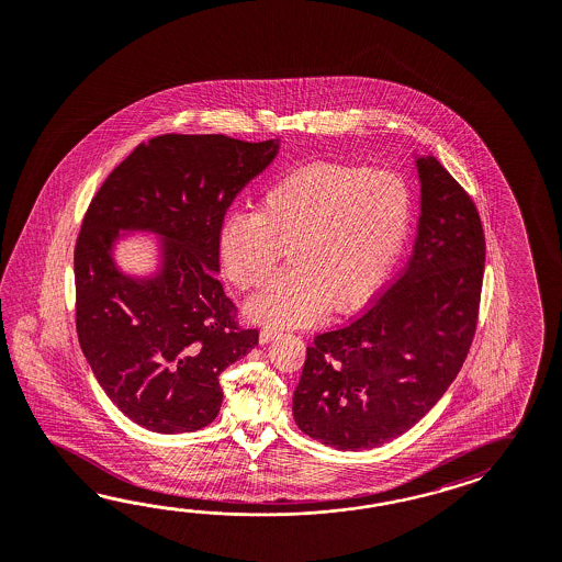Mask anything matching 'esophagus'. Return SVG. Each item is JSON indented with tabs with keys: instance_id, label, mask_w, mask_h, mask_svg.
<instances>
[{
	"instance_id": "esophagus-1",
	"label": "esophagus",
	"mask_w": 562,
	"mask_h": 562,
	"mask_svg": "<svg viewBox=\"0 0 562 562\" xmlns=\"http://www.w3.org/2000/svg\"><path fill=\"white\" fill-rule=\"evenodd\" d=\"M276 335H278V330L276 329H261L260 330V342L261 345H266V342L272 341Z\"/></svg>"
}]
</instances>
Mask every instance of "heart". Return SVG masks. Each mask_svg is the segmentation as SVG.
Masks as SVG:
<instances>
[{"instance_id":"1","label":"heart","mask_w":562,"mask_h":562,"mask_svg":"<svg viewBox=\"0 0 562 562\" xmlns=\"http://www.w3.org/2000/svg\"><path fill=\"white\" fill-rule=\"evenodd\" d=\"M412 192L396 172L316 162L276 180L256 213L223 221V272L256 290L288 251L292 270L247 302L246 315L270 327L311 325L349 313L383 286L408 239Z\"/></svg>"}]
</instances>
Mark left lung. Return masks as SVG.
<instances>
[{"mask_svg":"<svg viewBox=\"0 0 562 562\" xmlns=\"http://www.w3.org/2000/svg\"><path fill=\"white\" fill-rule=\"evenodd\" d=\"M420 220L411 261L370 308L306 347L292 414L339 451L411 430L463 368L477 327L485 235L477 206L435 156H416Z\"/></svg>","mask_w":562,"mask_h":562,"instance_id":"obj_1","label":"left lung"}]
</instances>
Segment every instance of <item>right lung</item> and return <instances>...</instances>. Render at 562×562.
Instances as JSON below:
<instances>
[{
  "label": "right lung",
  "mask_w": 562,
  "mask_h": 562,
  "mask_svg": "<svg viewBox=\"0 0 562 562\" xmlns=\"http://www.w3.org/2000/svg\"><path fill=\"white\" fill-rule=\"evenodd\" d=\"M280 139L166 134L139 144L97 191L75 246L77 335L103 392L151 432H192L220 414V373L258 345L223 292L220 232ZM120 231L161 237V268L124 276Z\"/></svg>",
  "instance_id": "right-lung-1"
}]
</instances>
